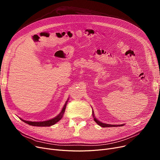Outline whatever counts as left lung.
I'll return each instance as SVG.
<instances>
[{
	"instance_id": "1",
	"label": "left lung",
	"mask_w": 160,
	"mask_h": 160,
	"mask_svg": "<svg viewBox=\"0 0 160 160\" xmlns=\"http://www.w3.org/2000/svg\"><path fill=\"white\" fill-rule=\"evenodd\" d=\"M93 117L94 121H95L99 126H100V127H103V128H106V127H122V126H124V124H117V125H115V124H109L103 123V122H102L99 121L98 119H97V118H95L93 110Z\"/></svg>"
}]
</instances>
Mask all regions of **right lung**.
<instances>
[{"label": "right lung", "mask_w": 160, "mask_h": 160, "mask_svg": "<svg viewBox=\"0 0 160 160\" xmlns=\"http://www.w3.org/2000/svg\"><path fill=\"white\" fill-rule=\"evenodd\" d=\"M68 100L69 99H67L65 104H64L61 112L59 113L57 116L54 117L53 119H51L50 120H47V121H28L23 120L22 119H21V121H22L25 123L28 124L31 126H34V127H50V126L54 125V124H56L59 121H60L62 119V118L63 116V114L65 113V110L67 102H68Z\"/></svg>", "instance_id": "1"}]
</instances>
